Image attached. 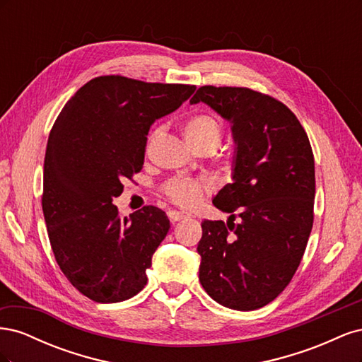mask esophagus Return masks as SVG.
Instances as JSON below:
<instances>
[{
	"label": "esophagus",
	"mask_w": 362,
	"mask_h": 362,
	"mask_svg": "<svg viewBox=\"0 0 362 362\" xmlns=\"http://www.w3.org/2000/svg\"><path fill=\"white\" fill-rule=\"evenodd\" d=\"M168 217L170 218L172 223H175V222L182 221V218H185V217H190V214L189 213H184V211H178V210H169L168 211Z\"/></svg>",
	"instance_id": "esophagus-1"
}]
</instances>
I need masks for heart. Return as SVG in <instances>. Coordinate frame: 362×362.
Here are the masks:
<instances>
[{
	"mask_svg": "<svg viewBox=\"0 0 362 362\" xmlns=\"http://www.w3.org/2000/svg\"><path fill=\"white\" fill-rule=\"evenodd\" d=\"M182 133L189 145L193 146H211L216 148L222 137V127L211 115L198 113L190 116L184 122ZM208 189L205 181L192 178H177L170 181L164 192L169 198L180 205L189 206L199 199L204 190Z\"/></svg>",
	"mask_w": 362,
	"mask_h": 362,
	"instance_id": "1",
	"label": "heart"
}]
</instances>
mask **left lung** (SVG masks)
I'll return each instance as SVG.
<instances>
[{"instance_id":"obj_1","label":"left lung","mask_w":362,"mask_h":362,"mask_svg":"<svg viewBox=\"0 0 362 362\" xmlns=\"http://www.w3.org/2000/svg\"><path fill=\"white\" fill-rule=\"evenodd\" d=\"M198 103L231 124L235 144L233 182L213 199L231 216L202 222L199 281L226 308L258 310L288 286L311 234L310 140L288 107L246 87L202 86L190 100Z\"/></svg>"}]
</instances>
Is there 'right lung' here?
Returning a JSON list of instances; mask_svg holds the SVG:
<instances>
[{
    "label": "right lung",
    "instance_id": "1",
    "mask_svg": "<svg viewBox=\"0 0 362 362\" xmlns=\"http://www.w3.org/2000/svg\"><path fill=\"white\" fill-rule=\"evenodd\" d=\"M194 90L98 76L76 90L54 122L43 163V216L64 276L95 302H122L146 286L170 222L152 205L120 217L113 199L124 192L122 181L144 168L151 125Z\"/></svg>",
    "mask_w": 362,
    "mask_h": 362
}]
</instances>
